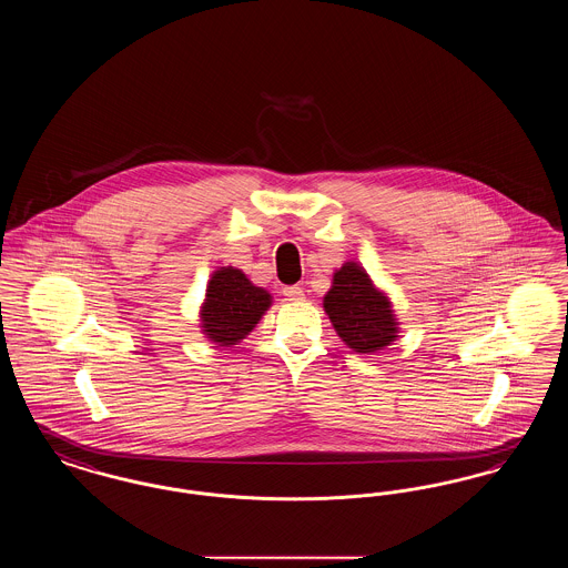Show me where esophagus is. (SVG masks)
<instances>
[{
  "instance_id": "1",
  "label": "esophagus",
  "mask_w": 568,
  "mask_h": 568,
  "mask_svg": "<svg viewBox=\"0 0 568 568\" xmlns=\"http://www.w3.org/2000/svg\"><path fill=\"white\" fill-rule=\"evenodd\" d=\"M283 296L287 297V300H302L304 292L297 285H290V287H283Z\"/></svg>"
}]
</instances>
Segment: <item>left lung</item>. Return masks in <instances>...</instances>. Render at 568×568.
Instances as JSON below:
<instances>
[{
	"label": "left lung",
	"instance_id": "8db88e82",
	"mask_svg": "<svg viewBox=\"0 0 568 568\" xmlns=\"http://www.w3.org/2000/svg\"><path fill=\"white\" fill-rule=\"evenodd\" d=\"M324 308L338 336L353 352H378L396 338V320L387 297L378 294L357 264L349 262L334 274Z\"/></svg>",
	"mask_w": 568,
	"mask_h": 568
}]
</instances>
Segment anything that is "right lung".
<instances>
[{
	"label": "right lung",
	"mask_w": 568,
	"mask_h": 568,
	"mask_svg": "<svg viewBox=\"0 0 568 568\" xmlns=\"http://www.w3.org/2000/svg\"><path fill=\"white\" fill-rule=\"evenodd\" d=\"M268 306L271 294L266 290L255 287L236 268H221L213 274L206 290L202 327L211 341L236 345L255 327Z\"/></svg>",
	"instance_id": "right-lung-1"
}]
</instances>
